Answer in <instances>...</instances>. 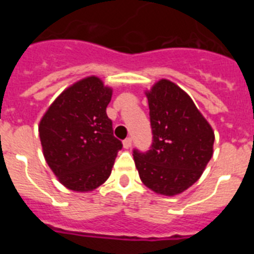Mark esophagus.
Here are the masks:
<instances>
[{"mask_svg": "<svg viewBox=\"0 0 254 254\" xmlns=\"http://www.w3.org/2000/svg\"><path fill=\"white\" fill-rule=\"evenodd\" d=\"M131 146H132V138L127 137L125 141H123V147H125V149H131Z\"/></svg>", "mask_w": 254, "mask_h": 254, "instance_id": "obj_1", "label": "esophagus"}]
</instances>
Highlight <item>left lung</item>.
Listing matches in <instances>:
<instances>
[{
  "instance_id": "obj_1",
  "label": "left lung",
  "mask_w": 254,
  "mask_h": 254,
  "mask_svg": "<svg viewBox=\"0 0 254 254\" xmlns=\"http://www.w3.org/2000/svg\"><path fill=\"white\" fill-rule=\"evenodd\" d=\"M152 129L147 152L133 150L138 176L147 188L177 196L196 183L214 154L212 127L190 96L161 78L146 93Z\"/></svg>"
}]
</instances>
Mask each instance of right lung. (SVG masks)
I'll use <instances>...</instances> for the list:
<instances>
[{
    "instance_id": "1",
    "label": "right lung",
    "mask_w": 254,
    "mask_h": 254,
    "mask_svg": "<svg viewBox=\"0 0 254 254\" xmlns=\"http://www.w3.org/2000/svg\"><path fill=\"white\" fill-rule=\"evenodd\" d=\"M112 94L99 77L89 76L62 91L40 120L44 159L68 190H94L111 176L122 149L107 116Z\"/></svg>"
}]
</instances>
